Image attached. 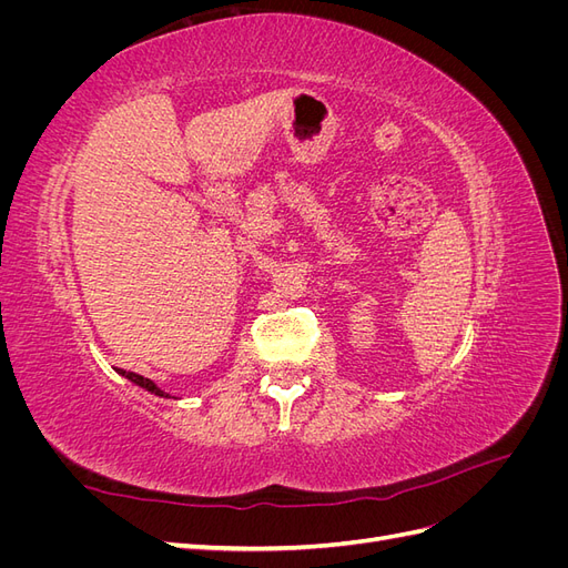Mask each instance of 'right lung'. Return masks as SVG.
Segmentation results:
<instances>
[{"label": "right lung", "instance_id": "1", "mask_svg": "<svg viewBox=\"0 0 568 568\" xmlns=\"http://www.w3.org/2000/svg\"><path fill=\"white\" fill-rule=\"evenodd\" d=\"M120 374L128 376V379H130L132 384H136V386H142V388H146V390H151V393H156V395H163V398H170V393H163L156 384H153L151 379H146V376H142V374L125 372V369H120Z\"/></svg>", "mask_w": 568, "mask_h": 568}]
</instances>
